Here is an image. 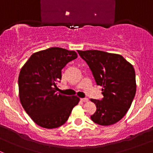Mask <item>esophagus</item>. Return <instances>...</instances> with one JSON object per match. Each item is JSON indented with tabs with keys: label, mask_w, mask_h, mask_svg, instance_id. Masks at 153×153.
Masks as SVG:
<instances>
[{
	"label": "esophagus",
	"mask_w": 153,
	"mask_h": 153,
	"mask_svg": "<svg viewBox=\"0 0 153 153\" xmlns=\"http://www.w3.org/2000/svg\"><path fill=\"white\" fill-rule=\"evenodd\" d=\"M81 101H83V102H87V101H89V99H88V98H81Z\"/></svg>",
	"instance_id": "esophagus-1"
}]
</instances>
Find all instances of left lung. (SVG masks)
<instances>
[{
    "mask_svg": "<svg viewBox=\"0 0 153 153\" xmlns=\"http://www.w3.org/2000/svg\"><path fill=\"white\" fill-rule=\"evenodd\" d=\"M92 71L97 85L102 86L101 100L91 99L96 111L91 119L109 126L119 121L130 107L136 92L135 69L117 54L100 50L78 51Z\"/></svg>",
    "mask_w": 153,
    "mask_h": 153,
    "instance_id": "1",
    "label": "left lung"
}]
</instances>
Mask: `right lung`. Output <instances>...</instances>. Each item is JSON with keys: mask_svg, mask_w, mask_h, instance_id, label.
<instances>
[{"mask_svg": "<svg viewBox=\"0 0 153 153\" xmlns=\"http://www.w3.org/2000/svg\"><path fill=\"white\" fill-rule=\"evenodd\" d=\"M77 57L75 51L52 47L32 54L21 68L18 77L20 101L38 126L47 129L61 126L79 102L77 96L56 92L61 70Z\"/></svg>", "mask_w": 153, "mask_h": 153, "instance_id": "right-lung-1", "label": "right lung"}]
</instances>
